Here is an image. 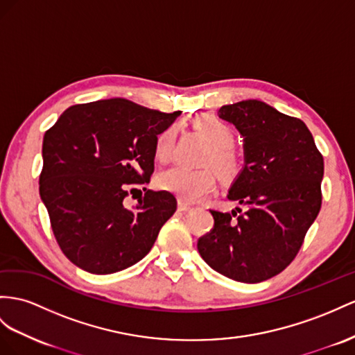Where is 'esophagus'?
Here are the masks:
<instances>
[{
    "instance_id": "1",
    "label": "esophagus",
    "mask_w": 355,
    "mask_h": 355,
    "mask_svg": "<svg viewBox=\"0 0 355 355\" xmlns=\"http://www.w3.org/2000/svg\"><path fill=\"white\" fill-rule=\"evenodd\" d=\"M189 210H192V207H190L189 204H186L184 201H181V199H178V211L186 213Z\"/></svg>"
}]
</instances>
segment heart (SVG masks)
Segmentation results:
<instances>
[{
    "label": "heart",
    "instance_id": "obj_1",
    "mask_svg": "<svg viewBox=\"0 0 355 355\" xmlns=\"http://www.w3.org/2000/svg\"><path fill=\"white\" fill-rule=\"evenodd\" d=\"M195 129L201 132L205 139L210 142L201 160L202 168L187 169L175 166L163 172L157 177V187L165 192L174 193L181 201L196 202L202 198L210 195L217 181V174L226 183H232L237 180L243 171V159L240 153L235 150V130L234 127L223 120H219L213 115H201L195 120ZM175 144V129L168 127L163 130L156 139L154 145V157L165 165L172 157ZM211 164L215 168L208 167Z\"/></svg>",
    "mask_w": 355,
    "mask_h": 355
}]
</instances>
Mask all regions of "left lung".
<instances>
[{"label": "left lung", "mask_w": 355, "mask_h": 355, "mask_svg": "<svg viewBox=\"0 0 355 355\" xmlns=\"http://www.w3.org/2000/svg\"><path fill=\"white\" fill-rule=\"evenodd\" d=\"M219 118L243 136L244 166L228 199L246 211L211 210L199 255L220 275L258 284L284 271L321 210L324 159L307 125L261 100L225 105Z\"/></svg>", "instance_id": "left-lung-1"}]
</instances>
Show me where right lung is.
<instances>
[{
    "label": "right lung",
    "instance_id": "obj_1",
    "mask_svg": "<svg viewBox=\"0 0 355 355\" xmlns=\"http://www.w3.org/2000/svg\"><path fill=\"white\" fill-rule=\"evenodd\" d=\"M125 98L75 105L44 133L40 198L62 253L93 275H111L141 261L177 210L165 192L124 199L150 183L157 135L175 121Z\"/></svg>",
    "mask_w": 355,
    "mask_h": 355
}]
</instances>
